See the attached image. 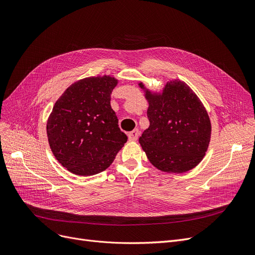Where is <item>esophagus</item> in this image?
<instances>
[{
    "label": "esophagus",
    "mask_w": 255,
    "mask_h": 255,
    "mask_svg": "<svg viewBox=\"0 0 255 255\" xmlns=\"http://www.w3.org/2000/svg\"><path fill=\"white\" fill-rule=\"evenodd\" d=\"M139 137V130L138 129H134L128 132V140L129 141H136L138 140Z\"/></svg>",
    "instance_id": "esophagus-1"
}]
</instances>
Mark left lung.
Wrapping results in <instances>:
<instances>
[{
  "instance_id": "1",
  "label": "left lung",
  "mask_w": 255,
  "mask_h": 255,
  "mask_svg": "<svg viewBox=\"0 0 255 255\" xmlns=\"http://www.w3.org/2000/svg\"><path fill=\"white\" fill-rule=\"evenodd\" d=\"M139 86L145 89L142 83ZM145 93L149 128L139 142L148 160L169 173L191 170L210 144L212 127L207 110L188 85L178 80L168 82L162 94Z\"/></svg>"
}]
</instances>
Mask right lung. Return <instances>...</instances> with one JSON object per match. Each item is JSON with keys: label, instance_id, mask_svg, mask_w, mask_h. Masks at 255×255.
Masks as SVG:
<instances>
[{"label": "right lung", "instance_id": "right-lung-1", "mask_svg": "<svg viewBox=\"0 0 255 255\" xmlns=\"http://www.w3.org/2000/svg\"><path fill=\"white\" fill-rule=\"evenodd\" d=\"M116 85L117 80L109 76L80 80L60 96L48 117L51 149L74 174L104 171L128 141L110 104Z\"/></svg>", "mask_w": 255, "mask_h": 255}]
</instances>
